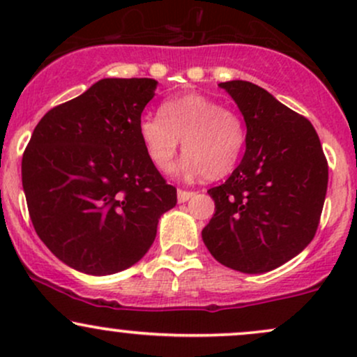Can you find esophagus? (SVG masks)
<instances>
[{
  "label": "esophagus",
  "instance_id": "1",
  "mask_svg": "<svg viewBox=\"0 0 357 357\" xmlns=\"http://www.w3.org/2000/svg\"><path fill=\"white\" fill-rule=\"evenodd\" d=\"M192 196H195V192H192V191L178 190V202H179V203H186L188 199L192 198Z\"/></svg>",
  "mask_w": 357,
  "mask_h": 357
}]
</instances>
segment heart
I'll list each match as a JSON object with an SVG mask.
<instances>
[{
	"instance_id": "obj_1",
	"label": "heart",
	"mask_w": 357,
	"mask_h": 357,
	"mask_svg": "<svg viewBox=\"0 0 357 357\" xmlns=\"http://www.w3.org/2000/svg\"><path fill=\"white\" fill-rule=\"evenodd\" d=\"M142 146L159 171H167L183 142L184 176L204 174L218 179L231 173L245 146V127L231 110L199 93H186L162 102L159 116L137 122Z\"/></svg>"
}]
</instances>
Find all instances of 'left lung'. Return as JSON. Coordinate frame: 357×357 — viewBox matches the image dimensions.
Returning a JSON list of instances; mask_svg holds the SVG:
<instances>
[{"label":"left lung","mask_w":357,"mask_h":357,"mask_svg":"<svg viewBox=\"0 0 357 357\" xmlns=\"http://www.w3.org/2000/svg\"><path fill=\"white\" fill-rule=\"evenodd\" d=\"M238 105L245 154L230 178L208 190L215 215L206 248L225 267L264 273L310 243L326 199L327 169L317 132L305 117L252 82H221Z\"/></svg>","instance_id":"obj_1"}]
</instances>
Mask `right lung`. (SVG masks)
<instances>
[{"label": "right lung", "instance_id": "add662e5", "mask_svg": "<svg viewBox=\"0 0 357 357\" xmlns=\"http://www.w3.org/2000/svg\"><path fill=\"white\" fill-rule=\"evenodd\" d=\"M154 79H102L48 110L22 161L36 235L68 267L112 275L151 248L162 213L176 206L137 132Z\"/></svg>", "mask_w": 357, "mask_h": 357}]
</instances>
